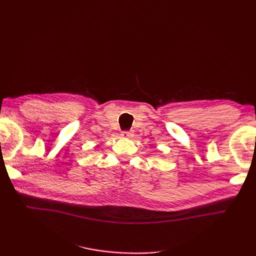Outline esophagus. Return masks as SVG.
I'll use <instances>...</instances> for the list:
<instances>
[{
  "label": "esophagus",
  "instance_id": "esophagus-1",
  "mask_svg": "<svg viewBox=\"0 0 256 256\" xmlns=\"http://www.w3.org/2000/svg\"><path fill=\"white\" fill-rule=\"evenodd\" d=\"M120 136H122V138H131L134 136V132L132 131H122V132L120 134Z\"/></svg>",
  "mask_w": 256,
  "mask_h": 256
}]
</instances>
